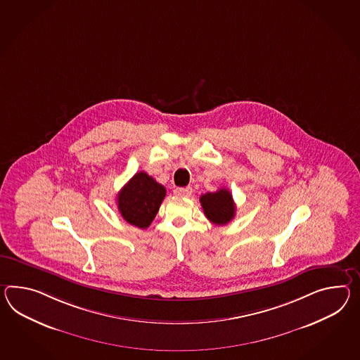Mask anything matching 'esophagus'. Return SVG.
<instances>
[{"instance_id":"obj_1","label":"esophagus","mask_w":360,"mask_h":360,"mask_svg":"<svg viewBox=\"0 0 360 360\" xmlns=\"http://www.w3.org/2000/svg\"><path fill=\"white\" fill-rule=\"evenodd\" d=\"M178 196H184V198H190L193 195V187H181L176 190Z\"/></svg>"}]
</instances>
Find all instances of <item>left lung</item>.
I'll list each match as a JSON object with an SVG mask.
<instances>
[{"mask_svg": "<svg viewBox=\"0 0 360 360\" xmlns=\"http://www.w3.org/2000/svg\"><path fill=\"white\" fill-rule=\"evenodd\" d=\"M200 204L205 217L214 225H226L236 216V204L226 188L204 193L200 196Z\"/></svg>", "mask_w": 360, "mask_h": 360, "instance_id": "left-lung-1", "label": "left lung"}]
</instances>
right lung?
Segmentation results:
<instances>
[{"label": "right lung", "mask_w": 360, "mask_h": 360, "mask_svg": "<svg viewBox=\"0 0 360 360\" xmlns=\"http://www.w3.org/2000/svg\"><path fill=\"white\" fill-rule=\"evenodd\" d=\"M165 195L167 190L162 184L146 172H139L118 193V211L129 224L147 229L156 217Z\"/></svg>", "instance_id": "obj_1"}]
</instances>
